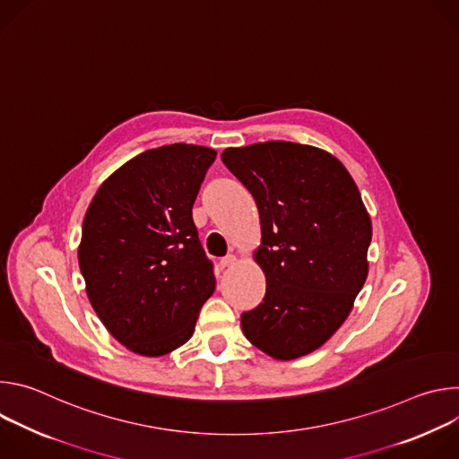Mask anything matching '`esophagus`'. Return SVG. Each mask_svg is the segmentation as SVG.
Returning a JSON list of instances; mask_svg holds the SVG:
<instances>
[{"label": "esophagus", "mask_w": 459, "mask_h": 459, "mask_svg": "<svg viewBox=\"0 0 459 459\" xmlns=\"http://www.w3.org/2000/svg\"><path fill=\"white\" fill-rule=\"evenodd\" d=\"M234 261H236V255H234V254H227L225 257L220 259V267H221V269H227V267L234 265Z\"/></svg>", "instance_id": "esophagus-1"}]
</instances>
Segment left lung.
<instances>
[{
	"instance_id": "1",
	"label": "left lung",
	"mask_w": 459,
	"mask_h": 459,
	"mask_svg": "<svg viewBox=\"0 0 459 459\" xmlns=\"http://www.w3.org/2000/svg\"><path fill=\"white\" fill-rule=\"evenodd\" d=\"M221 161L261 220L267 292L241 314L243 334L276 359L305 356L340 329L367 280L372 225L359 190L334 156L308 145L254 143Z\"/></svg>"
}]
</instances>
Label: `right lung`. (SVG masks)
<instances>
[{
  "instance_id": "add662e5",
  "label": "right lung",
  "mask_w": 459,
  "mask_h": 459,
  "mask_svg": "<svg viewBox=\"0 0 459 459\" xmlns=\"http://www.w3.org/2000/svg\"><path fill=\"white\" fill-rule=\"evenodd\" d=\"M216 151L174 143L117 169L96 192L78 250L87 294L107 331L142 356H163L194 333L216 289L192 205Z\"/></svg>"
}]
</instances>
